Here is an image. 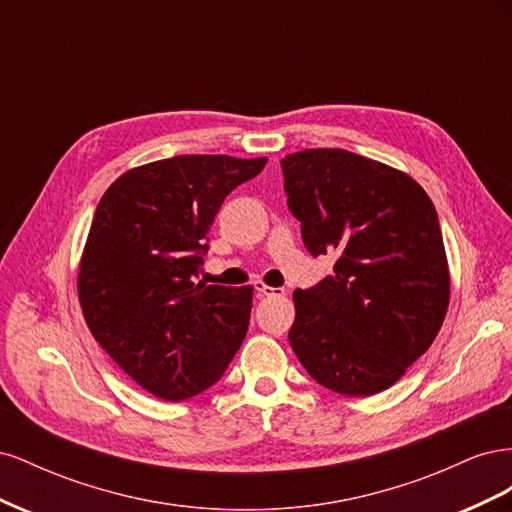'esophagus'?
Wrapping results in <instances>:
<instances>
[{
    "mask_svg": "<svg viewBox=\"0 0 512 512\" xmlns=\"http://www.w3.org/2000/svg\"><path fill=\"white\" fill-rule=\"evenodd\" d=\"M254 288L262 294V297H284V294H286L284 288H273V286H267V284H262V282H256Z\"/></svg>",
    "mask_w": 512,
    "mask_h": 512,
    "instance_id": "esophagus-1",
    "label": "esophagus"
}]
</instances>
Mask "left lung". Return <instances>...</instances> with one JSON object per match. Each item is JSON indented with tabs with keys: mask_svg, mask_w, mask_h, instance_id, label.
I'll use <instances>...</instances> for the list:
<instances>
[{
	"mask_svg": "<svg viewBox=\"0 0 512 512\" xmlns=\"http://www.w3.org/2000/svg\"><path fill=\"white\" fill-rule=\"evenodd\" d=\"M288 207L333 275L294 290L288 339L318 384L369 397L393 386L436 339L451 273L436 207L404 170L346 149L282 160Z\"/></svg>",
	"mask_w": 512,
	"mask_h": 512,
	"instance_id": "left-lung-1",
	"label": "left lung"
}]
</instances>
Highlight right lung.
<instances>
[{"mask_svg": "<svg viewBox=\"0 0 512 512\" xmlns=\"http://www.w3.org/2000/svg\"><path fill=\"white\" fill-rule=\"evenodd\" d=\"M267 158L177 156L130 168L100 198L76 275L91 335L151 395L218 382L247 333L252 286L198 280L224 198Z\"/></svg>", "mask_w": 512, "mask_h": 512, "instance_id": "obj_1", "label": "right lung"}]
</instances>
